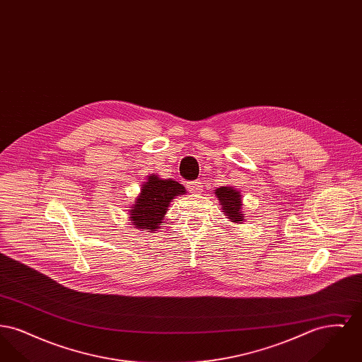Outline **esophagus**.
<instances>
[{"instance_id":"34e87169","label":"esophagus","mask_w":362,"mask_h":362,"mask_svg":"<svg viewBox=\"0 0 362 362\" xmlns=\"http://www.w3.org/2000/svg\"><path fill=\"white\" fill-rule=\"evenodd\" d=\"M186 187H187L189 192H192V194H199L201 189H202V183H201L199 180H192V182L187 183Z\"/></svg>"}]
</instances>
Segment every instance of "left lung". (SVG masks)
Segmentation results:
<instances>
[{
	"instance_id": "left-lung-1",
	"label": "left lung",
	"mask_w": 362,
	"mask_h": 362,
	"mask_svg": "<svg viewBox=\"0 0 362 362\" xmlns=\"http://www.w3.org/2000/svg\"><path fill=\"white\" fill-rule=\"evenodd\" d=\"M221 204V207L224 210V214L226 218H229L232 223H241L244 221V213L243 210V202H241L240 191L235 187H220L216 189L214 192Z\"/></svg>"
}]
</instances>
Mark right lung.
I'll use <instances>...</instances> for the list:
<instances>
[{
	"mask_svg": "<svg viewBox=\"0 0 362 362\" xmlns=\"http://www.w3.org/2000/svg\"><path fill=\"white\" fill-rule=\"evenodd\" d=\"M185 192L186 189L173 179H160L157 175L148 176L130 209V221L137 229L153 232L163 225L173 198Z\"/></svg>",
	"mask_w": 362,
	"mask_h": 362,
	"instance_id": "right-lung-1",
	"label": "right lung"
}]
</instances>
